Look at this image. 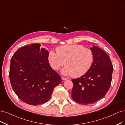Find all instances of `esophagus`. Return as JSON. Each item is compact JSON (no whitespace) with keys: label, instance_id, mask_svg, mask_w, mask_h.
Returning <instances> with one entry per match:
<instances>
[{"label":"esophagus","instance_id":"34e87169","mask_svg":"<svg viewBox=\"0 0 125 125\" xmlns=\"http://www.w3.org/2000/svg\"><path fill=\"white\" fill-rule=\"evenodd\" d=\"M61 78H62V79L63 80H66L67 79V78H64V77H61Z\"/></svg>","mask_w":125,"mask_h":125}]
</instances>
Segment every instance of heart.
Instances as JSON below:
<instances>
[{"label":"heart","mask_w":125,"mask_h":125,"mask_svg":"<svg viewBox=\"0 0 125 125\" xmlns=\"http://www.w3.org/2000/svg\"><path fill=\"white\" fill-rule=\"evenodd\" d=\"M56 52L50 51L48 61L51 66L57 70L65 64L62 74L78 78L89 70L93 61L92 50L80 45H65L56 48ZM65 64H64V63Z\"/></svg>","instance_id":"b5f03b06"}]
</instances>
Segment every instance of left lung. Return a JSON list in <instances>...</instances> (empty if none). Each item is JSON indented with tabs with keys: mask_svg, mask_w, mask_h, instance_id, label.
Returning a JSON list of instances; mask_svg holds the SVG:
<instances>
[{
	"mask_svg": "<svg viewBox=\"0 0 125 125\" xmlns=\"http://www.w3.org/2000/svg\"><path fill=\"white\" fill-rule=\"evenodd\" d=\"M93 62L84 75L72 79V97L80 104H93L105 96L111 86L113 67L107 53L97 46L91 47Z\"/></svg>",
	"mask_w": 125,
	"mask_h": 125,
	"instance_id": "1",
	"label": "left lung"
}]
</instances>
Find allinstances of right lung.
Here are the masks:
<instances>
[{
  "label": "right lung",
  "instance_id": "right-lung-1",
  "mask_svg": "<svg viewBox=\"0 0 125 125\" xmlns=\"http://www.w3.org/2000/svg\"><path fill=\"white\" fill-rule=\"evenodd\" d=\"M33 44L18 49L11 59L10 82L15 93L24 102L36 105L50 99L61 77L51 67L49 52Z\"/></svg>",
  "mask_w": 125,
  "mask_h": 125
}]
</instances>
